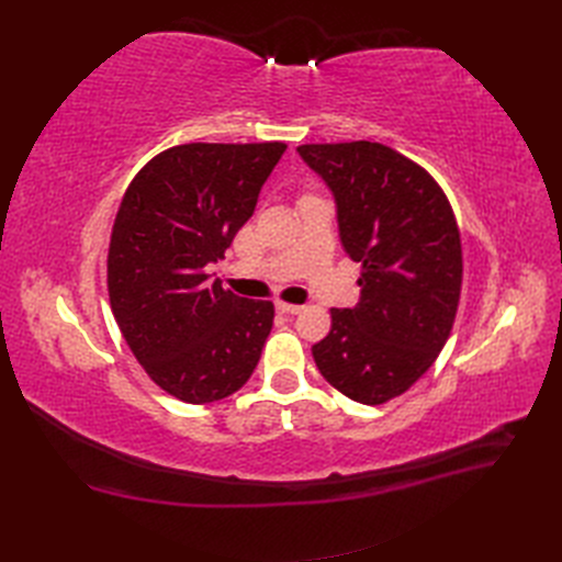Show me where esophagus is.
I'll return each mask as SVG.
<instances>
[{
	"mask_svg": "<svg viewBox=\"0 0 562 562\" xmlns=\"http://www.w3.org/2000/svg\"><path fill=\"white\" fill-rule=\"evenodd\" d=\"M277 312L279 314H300L302 307L300 304H288V302H277Z\"/></svg>",
	"mask_w": 562,
	"mask_h": 562,
	"instance_id": "esophagus-1",
	"label": "esophagus"
}]
</instances>
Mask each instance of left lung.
<instances>
[{
    "label": "left lung",
    "mask_w": 562,
    "mask_h": 562,
    "mask_svg": "<svg viewBox=\"0 0 562 562\" xmlns=\"http://www.w3.org/2000/svg\"><path fill=\"white\" fill-rule=\"evenodd\" d=\"M328 184L339 241L361 262V300L330 310L316 368L356 403L401 396L446 347L462 291V241L448 196L422 166L380 143L300 145Z\"/></svg>",
    "instance_id": "8db88e82"
}]
</instances>
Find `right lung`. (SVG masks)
I'll return each mask as SVG.
<instances>
[{"mask_svg":"<svg viewBox=\"0 0 562 562\" xmlns=\"http://www.w3.org/2000/svg\"><path fill=\"white\" fill-rule=\"evenodd\" d=\"M283 143H190L133 178L108 252L112 314L151 382L184 403L232 396L252 375L274 304L225 291L209 265L252 215Z\"/></svg>","mask_w":562,"mask_h":562,"instance_id":"add662e5","label":"right lung"}]
</instances>
